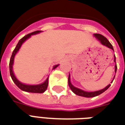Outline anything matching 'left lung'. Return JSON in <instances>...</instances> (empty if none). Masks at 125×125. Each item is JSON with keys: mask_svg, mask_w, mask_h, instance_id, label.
<instances>
[{"mask_svg": "<svg viewBox=\"0 0 125 125\" xmlns=\"http://www.w3.org/2000/svg\"><path fill=\"white\" fill-rule=\"evenodd\" d=\"M94 37L97 39L98 41H99V43H100L101 44L103 45L104 46H105V47H107V48H110L111 50H112L114 51V48L112 47V44L110 43V41L107 40L106 38L104 37L103 35H100V34H94ZM114 62H116V57H115V56H114ZM115 73H116V70H117V66L116 64H115ZM114 77H115V75L114 76L113 78V80L114 79ZM113 80L111 82V83H112V82ZM68 84H69V88H71V90L73 91V93H75V94H77L78 96H81V97H87V98H90V97H97L98 95H99L101 94H102L103 93H104L105 91L106 90L108 89V88L110 87V86H111V84H108L107 86H105V87L103 88V89H101V90H97V91H93V92H88V91H85V90H83L80 89V88H78L75 87V86H74L73 84H71V75H70V73L69 75V78H68Z\"/></svg>", "mask_w": 125, "mask_h": 125, "instance_id": "1", "label": "left lung"}]
</instances>
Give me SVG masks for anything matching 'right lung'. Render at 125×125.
I'll use <instances>...</instances> for the list:
<instances>
[{"mask_svg":"<svg viewBox=\"0 0 125 125\" xmlns=\"http://www.w3.org/2000/svg\"><path fill=\"white\" fill-rule=\"evenodd\" d=\"M41 31H37L33 32H31L28 35H26L24 36L23 38H21V39L19 41L18 43V44L16 45V47L14 49V50L13 52L11 55V57L10 59V62H9V71H10V75H11V77L12 80L13 81V82L16 84V86H18L19 88H20L21 90L25 91V92H28V93H44L45 91L46 90L48 86V77L45 80L39 84H35V85H31V84H26L24 83H22L20 81H19L18 80V78L15 77L13 70V65L14 64V58H15V55L17 54L20 49L21 48V46L22 44L24 43L25 41H26L27 39H28L29 38L31 37L32 35H37L41 32ZM59 64H56L53 67L52 69H54L58 67Z\"/></svg>","mask_w":125,"mask_h":125,"instance_id":"right-lung-1","label":"right lung"}]
</instances>
